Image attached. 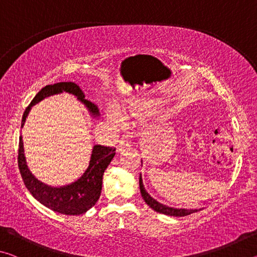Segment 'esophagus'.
<instances>
[{"label":"esophagus","mask_w":257,"mask_h":257,"mask_svg":"<svg viewBox=\"0 0 257 257\" xmlns=\"http://www.w3.org/2000/svg\"><path fill=\"white\" fill-rule=\"evenodd\" d=\"M118 147H119V151L130 150V147H132V142H130V139L128 138V136L121 137Z\"/></svg>","instance_id":"34e87169"}]
</instances>
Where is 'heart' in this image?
Segmentation results:
<instances>
[{"label": "heart", "mask_w": 257, "mask_h": 257, "mask_svg": "<svg viewBox=\"0 0 257 257\" xmlns=\"http://www.w3.org/2000/svg\"><path fill=\"white\" fill-rule=\"evenodd\" d=\"M160 108V104L158 101L155 99H151V101H137V102H133L128 104V106L125 107V110L128 112L133 113V114H139V113H153V112H158ZM108 116L115 121V116L110 113Z\"/></svg>", "instance_id": "obj_1"}]
</instances>
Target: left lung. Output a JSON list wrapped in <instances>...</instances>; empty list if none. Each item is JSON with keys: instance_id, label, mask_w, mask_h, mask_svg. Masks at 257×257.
Masks as SVG:
<instances>
[{"instance_id": "left-lung-1", "label": "left lung", "mask_w": 257, "mask_h": 257, "mask_svg": "<svg viewBox=\"0 0 257 257\" xmlns=\"http://www.w3.org/2000/svg\"><path fill=\"white\" fill-rule=\"evenodd\" d=\"M139 188H141V194L144 201L146 202L147 205H149L151 208H153L154 211L162 213V214L165 215H170V216H185V215H189L191 213L198 212L199 210H186V208H173V207H169L167 205H163V204L159 203L158 201H155L153 197H151V195L147 193L146 189L144 188V185H143V180H142V175H139Z\"/></svg>"}]
</instances>
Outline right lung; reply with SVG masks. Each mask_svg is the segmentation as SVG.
<instances>
[{
  "mask_svg": "<svg viewBox=\"0 0 257 257\" xmlns=\"http://www.w3.org/2000/svg\"><path fill=\"white\" fill-rule=\"evenodd\" d=\"M68 92L77 96L78 99L88 107V110L94 115L98 114L97 106L88 99L85 98V94L77 86L75 82H58L54 85H47L37 93L33 98L27 108L25 110L21 121V128L24 127L26 118L35 104L41 102L42 99L50 96V95ZM115 155L114 147H106L102 145H95L90 159L89 167L85 171L79 179L72 184L63 187H51L46 186L43 182L38 181L32 172L29 171L26 163V158L24 154V143L23 137L19 138V152H18V167L23 177L27 189L30 194L42 203L43 205L51 208L61 214L67 215H79L92 208L101 196L102 191V180L104 171L106 170L108 164Z\"/></svg>",
  "mask_w": 257,
  "mask_h": 257,
  "instance_id": "1",
  "label": "right lung"
}]
</instances>
